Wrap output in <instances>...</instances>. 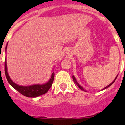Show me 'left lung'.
<instances>
[{
    "mask_svg": "<svg viewBox=\"0 0 125 125\" xmlns=\"http://www.w3.org/2000/svg\"><path fill=\"white\" fill-rule=\"evenodd\" d=\"M117 76H116V77L115 78V79H114V80L113 81V82L111 83H110V84L108 85V86H107L106 87H105V88H104L103 89H102V90H103V89H106V88H109V87H110V86H111V84H113V83H114L115 81V80H116V78H117ZM73 79L74 82L75 83H76V84H77V86H78L79 87V88H80V89H81V90H83V91H86V90H85L83 88L82 86H81V85H79V83H78L77 82V81H76V78H75V77H74V76H73Z\"/></svg>",
    "mask_w": 125,
    "mask_h": 125,
    "instance_id": "1",
    "label": "left lung"
}]
</instances>
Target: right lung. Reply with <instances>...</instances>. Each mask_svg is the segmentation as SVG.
Segmentation results:
<instances>
[{"label":"right lung","instance_id":"right-lung-1","mask_svg":"<svg viewBox=\"0 0 125 125\" xmlns=\"http://www.w3.org/2000/svg\"><path fill=\"white\" fill-rule=\"evenodd\" d=\"M7 44L6 47H5V52H6L7 50ZM5 73L9 83L14 89H16L21 94H22V95L25 96L26 97H29V98H36V97L42 95L46 93L47 91L49 89V88L51 87L53 81H54V73L53 72L50 79L46 83L43 84H34L31 85V86H20V85L15 84L10 79V76H9L8 72H7L6 59L5 61Z\"/></svg>","mask_w":125,"mask_h":125}]
</instances>
